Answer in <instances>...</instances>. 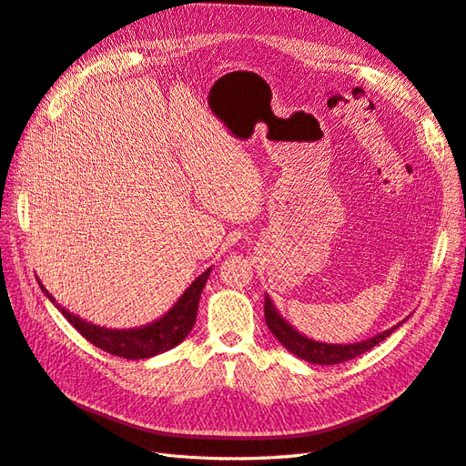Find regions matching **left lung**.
<instances>
[{"label":"left lung","mask_w":466,"mask_h":466,"mask_svg":"<svg viewBox=\"0 0 466 466\" xmlns=\"http://www.w3.org/2000/svg\"><path fill=\"white\" fill-rule=\"evenodd\" d=\"M264 317H266L268 329H270V332L278 338V342L281 346H284L288 351H291L293 356L317 365L344 363L348 360H354L365 354V351L371 350L379 342H383L387 336H390L408 319L406 317L402 322L394 324V327H390L389 330H383L380 334L368 338V340L354 342V344H329V342L313 340V338H307L305 334H301L293 327V324H289L284 317L279 315L274 301L270 299V295H264Z\"/></svg>","instance_id":"1"}]
</instances>
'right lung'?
I'll return each mask as SVG.
<instances>
[{
  "label": "right lung",
  "instance_id": "1",
  "mask_svg": "<svg viewBox=\"0 0 466 466\" xmlns=\"http://www.w3.org/2000/svg\"><path fill=\"white\" fill-rule=\"evenodd\" d=\"M211 268L202 272L196 278L192 284L180 295L178 301L168 309V311L151 320L149 324H142V327L136 329H106L98 327L86 319H81L74 313H69L67 309L56 303V299L48 293V289L40 284L42 291H45L46 298L58 307V311L74 324L76 330L81 332L83 338H87L91 344L101 348L112 356H120L126 360H146L159 356L163 351L178 346L185 338L190 334L196 315H198V305H200V295L209 278Z\"/></svg>",
  "mask_w": 466,
  "mask_h": 466
}]
</instances>
